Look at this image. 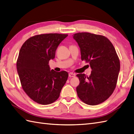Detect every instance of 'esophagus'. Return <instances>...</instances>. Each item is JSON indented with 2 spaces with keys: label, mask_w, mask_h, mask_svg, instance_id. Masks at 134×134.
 I'll list each match as a JSON object with an SVG mask.
<instances>
[{
  "label": "esophagus",
  "mask_w": 134,
  "mask_h": 134,
  "mask_svg": "<svg viewBox=\"0 0 134 134\" xmlns=\"http://www.w3.org/2000/svg\"><path fill=\"white\" fill-rule=\"evenodd\" d=\"M68 76H69V77H74L75 76V74L72 72H70L69 74H68Z\"/></svg>",
  "instance_id": "obj_1"
}]
</instances>
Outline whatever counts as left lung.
I'll return each instance as SVG.
<instances>
[{"instance_id":"obj_1","label":"left lung","mask_w":134,"mask_h":134,"mask_svg":"<svg viewBox=\"0 0 134 134\" xmlns=\"http://www.w3.org/2000/svg\"><path fill=\"white\" fill-rule=\"evenodd\" d=\"M80 48L81 60L92 68L90 76L76 75L79 98L85 104L96 105L104 102L114 92L120 70V61L114 46L106 37L88 32L73 34Z\"/></svg>"}]
</instances>
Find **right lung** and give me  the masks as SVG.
Returning <instances> with one entry per match:
<instances>
[{
	"label": "right lung",
	"instance_id": "add662e5",
	"mask_svg": "<svg viewBox=\"0 0 134 134\" xmlns=\"http://www.w3.org/2000/svg\"><path fill=\"white\" fill-rule=\"evenodd\" d=\"M67 36L38 34L27 40L20 50L16 67L20 83L26 94L38 104L48 105L55 101L67 80V72L50 71L48 64Z\"/></svg>",
	"mask_w": 134,
	"mask_h": 134
}]
</instances>
